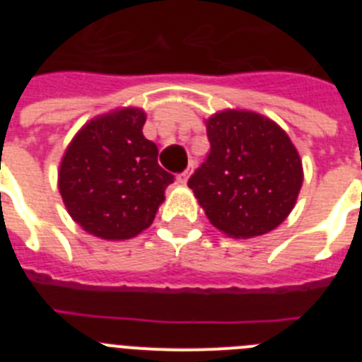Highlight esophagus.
Returning a JSON list of instances; mask_svg holds the SVG:
<instances>
[{
  "instance_id": "1",
  "label": "esophagus",
  "mask_w": 362,
  "mask_h": 362,
  "mask_svg": "<svg viewBox=\"0 0 362 362\" xmlns=\"http://www.w3.org/2000/svg\"><path fill=\"white\" fill-rule=\"evenodd\" d=\"M192 168H194V163H192V165H188V168L185 172H181V174L177 175V183H181V185H185L188 181V177H190V172H192Z\"/></svg>"
}]
</instances>
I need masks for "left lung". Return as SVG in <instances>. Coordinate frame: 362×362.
<instances>
[{
  "instance_id": "8db88e82",
  "label": "left lung",
  "mask_w": 362,
  "mask_h": 362,
  "mask_svg": "<svg viewBox=\"0 0 362 362\" xmlns=\"http://www.w3.org/2000/svg\"><path fill=\"white\" fill-rule=\"evenodd\" d=\"M210 153L188 179L216 228L248 239L279 226L303 185L299 153L281 127L255 112L225 110L206 121Z\"/></svg>"
}]
</instances>
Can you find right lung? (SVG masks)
<instances>
[{
    "instance_id": "right-lung-1",
    "label": "right lung",
    "mask_w": 362,
    "mask_h": 362,
    "mask_svg": "<svg viewBox=\"0 0 362 362\" xmlns=\"http://www.w3.org/2000/svg\"><path fill=\"white\" fill-rule=\"evenodd\" d=\"M145 112L123 108L86 123L63 156L59 192L72 219L95 238L130 239L152 225L174 175L143 136Z\"/></svg>"
}]
</instances>
